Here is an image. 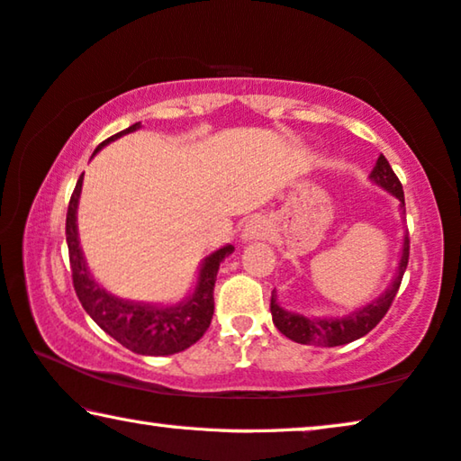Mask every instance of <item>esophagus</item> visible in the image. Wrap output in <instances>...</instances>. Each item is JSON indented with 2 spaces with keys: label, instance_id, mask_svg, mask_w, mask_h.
Listing matches in <instances>:
<instances>
[{
  "label": "esophagus",
  "instance_id": "34e87169",
  "mask_svg": "<svg viewBox=\"0 0 461 461\" xmlns=\"http://www.w3.org/2000/svg\"><path fill=\"white\" fill-rule=\"evenodd\" d=\"M267 236H269V223H267L265 219H260V217L250 219V221L246 223L244 231H242L244 242H252V240H263Z\"/></svg>",
  "mask_w": 461,
  "mask_h": 461
}]
</instances>
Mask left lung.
Wrapping results in <instances>:
<instances>
[{
	"mask_svg": "<svg viewBox=\"0 0 461 461\" xmlns=\"http://www.w3.org/2000/svg\"><path fill=\"white\" fill-rule=\"evenodd\" d=\"M370 182L381 186L384 192L393 194L397 201H400V212L402 217L406 215V203H403V188L402 182L397 180V176L391 169L389 161L379 155L376 165L370 171ZM408 257H410V238L408 231L403 236L402 244V257H400V267H397V273L391 285L384 290L379 298H375L368 304L362 308H356L349 314H343V317H304L300 312L285 311V308L279 306L277 294H271V317L275 327L279 329L281 333L285 335L287 339L304 343V346H322V348H333V346H343V343L356 341L366 335L368 331L379 325L381 319L387 314L391 302H393L397 290H400L402 277L406 273L408 267Z\"/></svg>",
	"mask_w": 461,
	"mask_h": 461,
	"instance_id": "obj_1",
	"label": "left lung"
}]
</instances>
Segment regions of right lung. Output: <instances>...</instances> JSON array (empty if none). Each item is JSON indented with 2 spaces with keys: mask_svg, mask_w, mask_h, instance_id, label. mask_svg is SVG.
Instances as JSON below:
<instances>
[{
  "mask_svg": "<svg viewBox=\"0 0 461 461\" xmlns=\"http://www.w3.org/2000/svg\"><path fill=\"white\" fill-rule=\"evenodd\" d=\"M139 128L140 122L132 123L130 128L113 134L112 139L103 140L95 149V153H99L109 142L122 139L123 134L136 132ZM82 177H85V174L78 177L66 215V242L68 252H70L72 281L82 308L103 331L136 354L171 356L184 352L192 343L201 339L211 325L212 311H215L212 290H215L217 271L221 260L233 252V246L225 244L223 249L211 252L203 260L194 292L184 300L176 302V304H147V302H132L113 296L99 281H95L80 249L77 212L82 192Z\"/></svg>",
  "mask_w": 461,
  "mask_h": 461,
  "instance_id": "right-lung-1",
  "label": "right lung"
}]
</instances>
